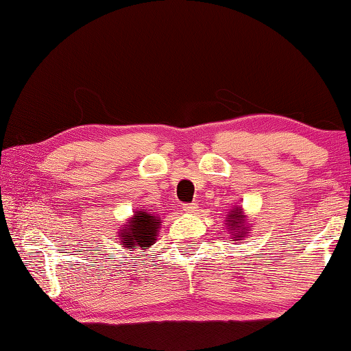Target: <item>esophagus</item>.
I'll use <instances>...</instances> for the list:
<instances>
[{"instance_id":"34e87169","label":"esophagus","mask_w":351,"mask_h":351,"mask_svg":"<svg viewBox=\"0 0 351 351\" xmlns=\"http://www.w3.org/2000/svg\"><path fill=\"white\" fill-rule=\"evenodd\" d=\"M182 210L186 214H195L198 210V204H184L182 206Z\"/></svg>"}]
</instances>
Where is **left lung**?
<instances>
[{
  "instance_id": "left-lung-1",
  "label": "left lung",
  "mask_w": 351,
  "mask_h": 351,
  "mask_svg": "<svg viewBox=\"0 0 351 351\" xmlns=\"http://www.w3.org/2000/svg\"><path fill=\"white\" fill-rule=\"evenodd\" d=\"M225 225H227L232 241H239V239H244L251 233V223L247 222V215L244 213V209L238 208V206L228 210L227 217H225Z\"/></svg>"
}]
</instances>
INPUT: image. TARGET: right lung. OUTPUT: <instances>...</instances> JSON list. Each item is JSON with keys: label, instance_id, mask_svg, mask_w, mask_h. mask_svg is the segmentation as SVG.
<instances>
[{"label": "right lung", "instance_id": "right-lung-1", "mask_svg": "<svg viewBox=\"0 0 351 351\" xmlns=\"http://www.w3.org/2000/svg\"><path fill=\"white\" fill-rule=\"evenodd\" d=\"M161 219L148 209H136L131 217L118 223L117 237L124 251H147L156 243Z\"/></svg>", "mask_w": 351, "mask_h": 351}]
</instances>
